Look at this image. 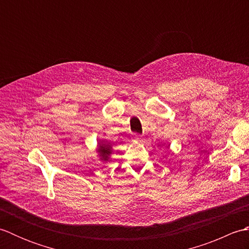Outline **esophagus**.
Wrapping results in <instances>:
<instances>
[{
  "label": "esophagus",
  "mask_w": 249,
  "mask_h": 249,
  "mask_svg": "<svg viewBox=\"0 0 249 249\" xmlns=\"http://www.w3.org/2000/svg\"><path fill=\"white\" fill-rule=\"evenodd\" d=\"M133 140L134 141H137V142H141L142 140H143V138L140 135H137V134H134L133 135Z\"/></svg>",
  "instance_id": "esophagus-1"
}]
</instances>
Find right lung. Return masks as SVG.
<instances>
[{
    "instance_id": "1",
    "label": "right lung",
    "mask_w": 249,
    "mask_h": 249,
    "mask_svg": "<svg viewBox=\"0 0 249 249\" xmlns=\"http://www.w3.org/2000/svg\"><path fill=\"white\" fill-rule=\"evenodd\" d=\"M112 144L107 141H99L96 146V153L99 160L103 163H107L110 160V156L112 154Z\"/></svg>"
}]
</instances>
